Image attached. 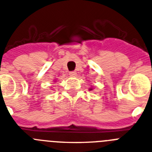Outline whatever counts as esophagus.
Returning <instances> with one entry per match:
<instances>
[{"label":"esophagus","mask_w":152,"mask_h":152,"mask_svg":"<svg viewBox=\"0 0 152 152\" xmlns=\"http://www.w3.org/2000/svg\"><path fill=\"white\" fill-rule=\"evenodd\" d=\"M69 75L71 77H75L76 75H77V72H69Z\"/></svg>","instance_id":"34e87169"}]
</instances>
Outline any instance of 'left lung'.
<instances>
[{
	"label": "left lung",
	"mask_w": 152,
	"mask_h": 152,
	"mask_svg": "<svg viewBox=\"0 0 152 152\" xmlns=\"http://www.w3.org/2000/svg\"><path fill=\"white\" fill-rule=\"evenodd\" d=\"M89 90H90V91H92V88H90Z\"/></svg>",
	"instance_id": "obj_1"
}]
</instances>
